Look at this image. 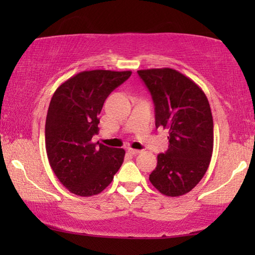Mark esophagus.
<instances>
[{
	"label": "esophagus",
	"instance_id": "34e87169",
	"mask_svg": "<svg viewBox=\"0 0 255 255\" xmlns=\"http://www.w3.org/2000/svg\"><path fill=\"white\" fill-rule=\"evenodd\" d=\"M128 152L130 153V154H132V155H137V154H139V153H140L141 151H139V149H134V148H128Z\"/></svg>",
	"mask_w": 255,
	"mask_h": 255
}]
</instances>
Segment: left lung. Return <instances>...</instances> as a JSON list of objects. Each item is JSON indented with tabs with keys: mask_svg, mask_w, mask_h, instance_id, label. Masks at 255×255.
<instances>
[{
	"mask_svg": "<svg viewBox=\"0 0 255 255\" xmlns=\"http://www.w3.org/2000/svg\"><path fill=\"white\" fill-rule=\"evenodd\" d=\"M152 95L155 127L168 128V149L158 154L149 181L160 193L176 197L202 180L214 149V121L203 90L172 68L138 71Z\"/></svg>",
	"mask_w": 255,
	"mask_h": 255,
	"instance_id": "1",
	"label": "left lung"
}]
</instances>
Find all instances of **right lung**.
<instances>
[{"instance_id": "right-lung-1", "label": "right lung", "mask_w": 255, "mask_h": 255, "mask_svg": "<svg viewBox=\"0 0 255 255\" xmlns=\"http://www.w3.org/2000/svg\"><path fill=\"white\" fill-rule=\"evenodd\" d=\"M131 71L80 72L58 87L45 124V146L52 170L78 196H94L111 183L124 161L123 148L92 141L99 133V115L114 89Z\"/></svg>"}]
</instances>
